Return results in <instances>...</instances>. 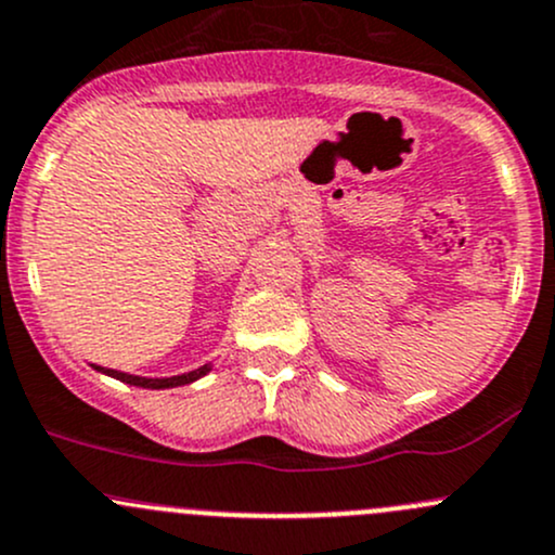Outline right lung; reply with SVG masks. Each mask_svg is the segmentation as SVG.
Listing matches in <instances>:
<instances>
[{"mask_svg":"<svg viewBox=\"0 0 555 555\" xmlns=\"http://www.w3.org/2000/svg\"><path fill=\"white\" fill-rule=\"evenodd\" d=\"M95 371L101 374L114 376V379L125 382V385H133V387H146V390H168V387H181V385H190V382L199 379L210 371V363L199 365V369L190 371V374H179V376H165V379H146V376H135V374H125V371H114V369H104V365H93Z\"/></svg>","mask_w":555,"mask_h":555,"instance_id":"right-lung-1","label":"right lung"}]
</instances>
